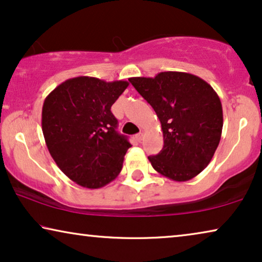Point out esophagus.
Masks as SVG:
<instances>
[{"mask_svg": "<svg viewBox=\"0 0 262 262\" xmlns=\"http://www.w3.org/2000/svg\"><path fill=\"white\" fill-rule=\"evenodd\" d=\"M143 137H144V134H143V132H139V134L136 135V139H137L138 142H141L142 139H143Z\"/></svg>", "mask_w": 262, "mask_h": 262, "instance_id": "34e87169", "label": "esophagus"}]
</instances>
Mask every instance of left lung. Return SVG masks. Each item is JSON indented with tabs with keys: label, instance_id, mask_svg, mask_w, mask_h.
I'll use <instances>...</instances> for the list:
<instances>
[{
	"label": "left lung",
	"instance_id": "8db88e82",
	"mask_svg": "<svg viewBox=\"0 0 262 262\" xmlns=\"http://www.w3.org/2000/svg\"><path fill=\"white\" fill-rule=\"evenodd\" d=\"M132 85L155 111L163 148L148 159L161 175L188 181L205 169L220 144L223 110L220 96L202 78L163 71L155 77H131Z\"/></svg>",
	"mask_w": 262,
	"mask_h": 262
}]
</instances>
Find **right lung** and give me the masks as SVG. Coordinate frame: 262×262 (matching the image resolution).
I'll list each match as a JSON object with an SVG mask.
<instances>
[{"label": "right lung", "instance_id": "right-lung-1", "mask_svg": "<svg viewBox=\"0 0 262 262\" xmlns=\"http://www.w3.org/2000/svg\"><path fill=\"white\" fill-rule=\"evenodd\" d=\"M127 85L126 81L80 76L46 96L41 112L45 143L59 169L82 187H103L123 168L131 144L117 131L111 107Z\"/></svg>", "mask_w": 262, "mask_h": 262}]
</instances>
